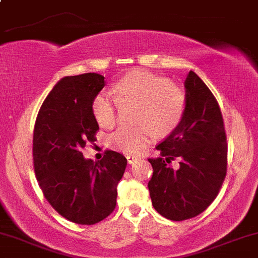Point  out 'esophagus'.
<instances>
[{
  "label": "esophagus",
  "mask_w": 258,
  "mask_h": 258,
  "mask_svg": "<svg viewBox=\"0 0 258 258\" xmlns=\"http://www.w3.org/2000/svg\"><path fill=\"white\" fill-rule=\"evenodd\" d=\"M137 160H138V157L135 156V155H127V161H128L130 164L135 163Z\"/></svg>",
  "instance_id": "34e87169"
}]
</instances>
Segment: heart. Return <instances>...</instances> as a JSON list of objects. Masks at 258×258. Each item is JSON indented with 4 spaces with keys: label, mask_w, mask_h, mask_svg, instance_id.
Returning a JSON list of instances; mask_svg holds the SVG:
<instances>
[{
    "label": "heart",
    "mask_w": 258,
    "mask_h": 258,
    "mask_svg": "<svg viewBox=\"0 0 258 258\" xmlns=\"http://www.w3.org/2000/svg\"><path fill=\"white\" fill-rule=\"evenodd\" d=\"M108 92H99L91 102V113L101 127L109 128L116 122L117 104L132 105L137 126H121L108 138L109 145L126 154H137L154 137L172 133L185 115V91L163 77L145 71L126 74Z\"/></svg>",
    "instance_id": "1"
}]
</instances>
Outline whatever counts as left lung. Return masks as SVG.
I'll return each instance as SVG.
<instances>
[{
	"instance_id": "left-lung-1",
	"label": "left lung",
	"mask_w": 258,
	"mask_h": 258,
	"mask_svg": "<svg viewBox=\"0 0 258 258\" xmlns=\"http://www.w3.org/2000/svg\"><path fill=\"white\" fill-rule=\"evenodd\" d=\"M185 115L180 125L156 145L161 156L150 157L149 181L156 212L173 221L196 218L219 195L227 173V137L215 96L196 73L185 80ZM178 160L174 170L171 161Z\"/></svg>"
}]
</instances>
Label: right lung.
<instances>
[{
    "mask_svg": "<svg viewBox=\"0 0 258 258\" xmlns=\"http://www.w3.org/2000/svg\"><path fill=\"white\" fill-rule=\"evenodd\" d=\"M105 85L97 73L64 77L49 92L33 130V168L45 200L56 212L79 225H95L116 206V186L127 160L105 150L98 162L82 150L96 141L98 123L91 102Z\"/></svg>",
    "mask_w": 258,
    "mask_h": 258,
    "instance_id": "right-lung-1",
    "label": "right lung"
}]
</instances>
